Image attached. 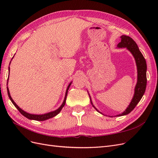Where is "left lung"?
<instances>
[{"label": "left lung", "mask_w": 158, "mask_h": 158, "mask_svg": "<svg viewBox=\"0 0 158 158\" xmlns=\"http://www.w3.org/2000/svg\"><path fill=\"white\" fill-rule=\"evenodd\" d=\"M121 41L117 44V48H126L128 51H130L131 53L135 58L136 68H137V82L135 88V93L132 97L131 103H129L127 109L122 113L118 114L115 117L124 116L130 113L132 110L135 109L136 105L140 101L142 96L144 95L146 91V84H147V78H146V71H147V64L146 62L144 59V56L142 55V52L140 51L139 48L138 47L136 42L134 41L131 37L123 35L121 37ZM89 94L90 98V102L92 106L99 113L103 114L102 113L100 112L99 110L95 107L92 103V99Z\"/></svg>", "instance_id": "obj_1"}]
</instances>
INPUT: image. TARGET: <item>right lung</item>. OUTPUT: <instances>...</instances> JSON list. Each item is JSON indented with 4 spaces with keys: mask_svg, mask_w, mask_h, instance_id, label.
<instances>
[{
    "mask_svg": "<svg viewBox=\"0 0 158 158\" xmlns=\"http://www.w3.org/2000/svg\"><path fill=\"white\" fill-rule=\"evenodd\" d=\"M14 58V56L12 57V59ZM11 63V61H10ZM9 64V65H10ZM8 72H10V66L8 67ZM8 78H9V76H8V81H7V84L8 85ZM72 82H70V83L69 84L67 88H66V92H65V96H64V100H63V103L61 104V106L57 109L56 110H55V111H51V112H49V113H45V114H32V113H27L25 111H23V110L22 109H21L20 107H19L18 105L14 102V100L12 99L11 95H10V92H9V89H8V87L7 86V92H8V97L9 98H10V101L12 102V103H13V105L14 106H15L17 109L20 112V113L22 114V115H23L24 117H26V118H27L28 119H30V120H35V121H45V120H47V119L49 118H52L55 117L56 115H57L58 114L60 111L61 109H63V107L65 105V103H66V96H67V93H68V90L70 86V85L72 84Z\"/></svg>",
    "mask_w": 158,
    "mask_h": 158,
    "instance_id": "obj_1",
    "label": "right lung"
}]
</instances>
